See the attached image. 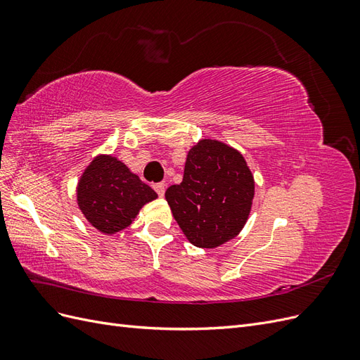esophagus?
<instances>
[{
	"mask_svg": "<svg viewBox=\"0 0 360 360\" xmlns=\"http://www.w3.org/2000/svg\"><path fill=\"white\" fill-rule=\"evenodd\" d=\"M153 188L158 192L159 197H163V195H165V184H163V183H156Z\"/></svg>",
	"mask_w": 360,
	"mask_h": 360,
	"instance_id": "34e87169",
	"label": "esophagus"
}]
</instances>
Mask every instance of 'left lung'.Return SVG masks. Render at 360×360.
Listing matches in <instances>:
<instances>
[{
    "label": "left lung",
    "mask_w": 360,
    "mask_h": 360,
    "mask_svg": "<svg viewBox=\"0 0 360 360\" xmlns=\"http://www.w3.org/2000/svg\"><path fill=\"white\" fill-rule=\"evenodd\" d=\"M254 192V176L240 151L201 139L189 150L183 181L169 186L165 198L188 240L212 249L242 231Z\"/></svg>",
    "instance_id": "obj_1"
}]
</instances>
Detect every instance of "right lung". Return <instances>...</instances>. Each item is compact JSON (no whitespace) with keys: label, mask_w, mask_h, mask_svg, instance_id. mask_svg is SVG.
Returning <instances> with one entry per match:
<instances>
[{"label":"right lung","mask_w":360,"mask_h":360,"mask_svg":"<svg viewBox=\"0 0 360 360\" xmlns=\"http://www.w3.org/2000/svg\"><path fill=\"white\" fill-rule=\"evenodd\" d=\"M156 198L158 193L148 184L111 155L94 158L76 188L85 219L106 236L124 230L143 205Z\"/></svg>","instance_id":"right-lung-1"}]
</instances>
